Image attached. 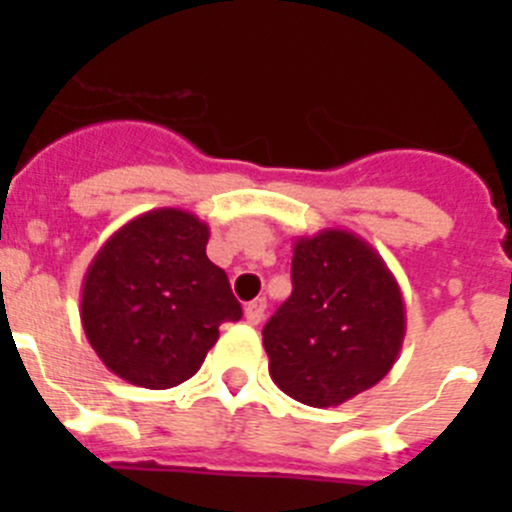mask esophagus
Returning a JSON list of instances; mask_svg holds the SVG:
<instances>
[{
    "mask_svg": "<svg viewBox=\"0 0 512 512\" xmlns=\"http://www.w3.org/2000/svg\"><path fill=\"white\" fill-rule=\"evenodd\" d=\"M266 312V300H253L246 305V323L248 325H259L264 320Z\"/></svg>",
    "mask_w": 512,
    "mask_h": 512,
    "instance_id": "34e87169",
    "label": "esophagus"
}]
</instances>
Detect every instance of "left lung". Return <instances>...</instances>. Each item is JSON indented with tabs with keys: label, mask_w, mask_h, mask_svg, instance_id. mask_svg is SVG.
Masks as SVG:
<instances>
[{
	"label": "left lung",
	"mask_w": 512,
	"mask_h": 512,
	"mask_svg": "<svg viewBox=\"0 0 512 512\" xmlns=\"http://www.w3.org/2000/svg\"><path fill=\"white\" fill-rule=\"evenodd\" d=\"M292 253V295L264 325L269 374L302 405L336 408L395 366L405 341L400 284L351 230L300 235Z\"/></svg>",
	"instance_id": "left-lung-1"
}]
</instances>
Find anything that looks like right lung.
<instances>
[{"label": "right lung", "instance_id": "obj_1", "mask_svg": "<svg viewBox=\"0 0 512 512\" xmlns=\"http://www.w3.org/2000/svg\"><path fill=\"white\" fill-rule=\"evenodd\" d=\"M207 241V223L179 207L143 212L104 241L81 284V325L112 374L169 390L197 374L220 325L241 320Z\"/></svg>", "mask_w": 512, "mask_h": 512}]
</instances>
